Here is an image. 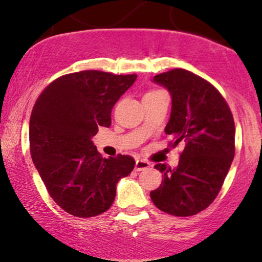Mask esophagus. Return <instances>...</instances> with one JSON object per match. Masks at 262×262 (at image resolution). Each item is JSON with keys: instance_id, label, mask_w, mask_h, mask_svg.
<instances>
[{"instance_id": "esophagus-1", "label": "esophagus", "mask_w": 262, "mask_h": 262, "mask_svg": "<svg viewBox=\"0 0 262 262\" xmlns=\"http://www.w3.org/2000/svg\"><path fill=\"white\" fill-rule=\"evenodd\" d=\"M149 167H150V164L148 161L141 160V159H137V160H135V170L137 171L148 170Z\"/></svg>"}]
</instances>
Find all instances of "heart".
<instances>
[{
    "label": "heart",
    "mask_w": 262,
    "mask_h": 262,
    "mask_svg": "<svg viewBox=\"0 0 262 262\" xmlns=\"http://www.w3.org/2000/svg\"><path fill=\"white\" fill-rule=\"evenodd\" d=\"M152 92H159V91H151V92H149V93H152Z\"/></svg>",
    "instance_id": "b5f03b06"
}]
</instances>
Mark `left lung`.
<instances>
[{
    "label": "left lung",
    "instance_id": "left-lung-1",
    "mask_svg": "<svg viewBox=\"0 0 262 262\" xmlns=\"http://www.w3.org/2000/svg\"><path fill=\"white\" fill-rule=\"evenodd\" d=\"M171 95L165 133L172 146L185 145L179 165L156 164L160 187L150 192L159 209L188 217L206 209L218 196L235 154V125L227 102L208 81L183 69L154 76Z\"/></svg>",
    "mask_w": 262,
    "mask_h": 262
}]
</instances>
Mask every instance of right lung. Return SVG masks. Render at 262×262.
I'll use <instances>...</instances> for the list:
<instances>
[{
    "mask_svg": "<svg viewBox=\"0 0 262 262\" xmlns=\"http://www.w3.org/2000/svg\"><path fill=\"white\" fill-rule=\"evenodd\" d=\"M137 75L87 70L64 75L40 93L29 121L32 160L50 197L69 214L106 212L116 186L134 169L132 156L103 159L93 145L98 127H110L112 108Z\"/></svg>",
    "mask_w": 262,
    "mask_h": 262,
    "instance_id": "1",
    "label": "right lung"
}]
</instances>
